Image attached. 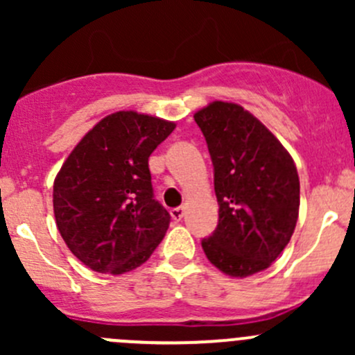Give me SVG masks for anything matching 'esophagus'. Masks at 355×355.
Segmentation results:
<instances>
[{
	"mask_svg": "<svg viewBox=\"0 0 355 355\" xmlns=\"http://www.w3.org/2000/svg\"><path fill=\"white\" fill-rule=\"evenodd\" d=\"M184 207H173V209L170 211V214H171V218H173L175 221H180L182 218H184Z\"/></svg>",
	"mask_w": 355,
	"mask_h": 355,
	"instance_id": "esophagus-1",
	"label": "esophagus"
}]
</instances>
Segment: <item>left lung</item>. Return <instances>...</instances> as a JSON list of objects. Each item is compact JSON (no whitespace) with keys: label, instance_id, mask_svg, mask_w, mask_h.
Wrapping results in <instances>:
<instances>
[{"label":"left lung","instance_id":"obj_1","mask_svg":"<svg viewBox=\"0 0 355 355\" xmlns=\"http://www.w3.org/2000/svg\"><path fill=\"white\" fill-rule=\"evenodd\" d=\"M213 161L220 214L202 239L207 259L230 277L263 271L287 247L299 216L300 184L277 137L242 106L214 101L194 114Z\"/></svg>","mask_w":355,"mask_h":355}]
</instances>
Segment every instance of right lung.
Returning a JSON list of instances; mask_svg holds the SVG:
<instances>
[{
  "label": "right lung",
  "instance_id": "1",
  "mask_svg": "<svg viewBox=\"0 0 355 355\" xmlns=\"http://www.w3.org/2000/svg\"><path fill=\"white\" fill-rule=\"evenodd\" d=\"M161 118L118 111L75 146L53 187L63 241L98 273L121 275L151 257L170 225L155 199L149 156L173 132Z\"/></svg>",
  "mask_w": 355,
  "mask_h": 355
}]
</instances>
